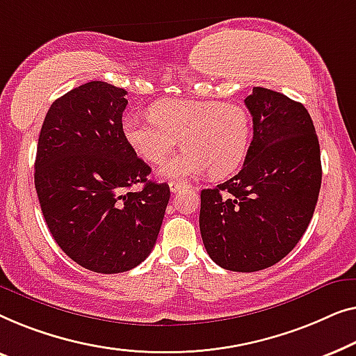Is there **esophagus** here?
Instances as JSON below:
<instances>
[{
    "instance_id": "esophagus-1",
    "label": "esophagus",
    "mask_w": 356,
    "mask_h": 356,
    "mask_svg": "<svg viewBox=\"0 0 356 356\" xmlns=\"http://www.w3.org/2000/svg\"><path fill=\"white\" fill-rule=\"evenodd\" d=\"M185 187H188V185L185 182H180V180H172V182H169V188H171L172 193H176Z\"/></svg>"
}]
</instances>
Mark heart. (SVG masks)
Returning a JSON list of instances; mask_svg holds the SVG:
<instances>
[{"instance_id":"b5f03b06","label":"heart","mask_w":356,"mask_h":356,"mask_svg":"<svg viewBox=\"0 0 356 356\" xmlns=\"http://www.w3.org/2000/svg\"><path fill=\"white\" fill-rule=\"evenodd\" d=\"M149 116H124L122 135L134 152L152 164L166 161L182 138L185 152L164 164V177L200 176L208 169L213 177H226L247 158L253 121L242 104L169 98L153 103Z\"/></svg>"}]
</instances>
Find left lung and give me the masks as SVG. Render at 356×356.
<instances>
[{
  "label": "left lung",
  "mask_w": 356,
  "mask_h": 356,
  "mask_svg": "<svg viewBox=\"0 0 356 356\" xmlns=\"http://www.w3.org/2000/svg\"><path fill=\"white\" fill-rule=\"evenodd\" d=\"M253 140L243 168L227 182L202 190L200 232L219 266L266 269L292 252L312 221L321 188V153L302 103L254 87L245 98Z\"/></svg>",
  "instance_id": "1"
}]
</instances>
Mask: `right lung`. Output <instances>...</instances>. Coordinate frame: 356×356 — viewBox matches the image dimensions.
Listing matches in <instances>:
<instances>
[{"label": "right lung", "instance_id": "add662e5", "mask_svg": "<svg viewBox=\"0 0 356 356\" xmlns=\"http://www.w3.org/2000/svg\"><path fill=\"white\" fill-rule=\"evenodd\" d=\"M127 92L83 83L51 104L40 130L35 188L49 232L69 258L118 274L152 253L171 197L122 135ZM143 183L138 193L128 188Z\"/></svg>", "mask_w": 356, "mask_h": 356}]
</instances>
